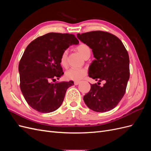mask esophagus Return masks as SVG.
Wrapping results in <instances>:
<instances>
[{
  "instance_id": "obj_1",
  "label": "esophagus",
  "mask_w": 151,
  "mask_h": 151,
  "mask_svg": "<svg viewBox=\"0 0 151 151\" xmlns=\"http://www.w3.org/2000/svg\"><path fill=\"white\" fill-rule=\"evenodd\" d=\"M80 83H81L80 81H75L74 82V84L75 85H78L79 84H80Z\"/></svg>"
}]
</instances>
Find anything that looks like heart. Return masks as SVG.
<instances>
[{"label": "heart", "instance_id": "heart-1", "mask_svg": "<svg viewBox=\"0 0 151 151\" xmlns=\"http://www.w3.org/2000/svg\"><path fill=\"white\" fill-rule=\"evenodd\" d=\"M76 49L84 58L91 55V49L86 44L81 43L77 47ZM67 50H65L61 55L60 63L62 66H65L67 64ZM86 74L87 70L85 68H71L65 72V77L67 79L77 81L83 79Z\"/></svg>", "mask_w": 151, "mask_h": 151}]
</instances>
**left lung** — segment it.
<instances>
[{
    "label": "left lung",
    "instance_id": "8db88e82",
    "mask_svg": "<svg viewBox=\"0 0 151 151\" xmlns=\"http://www.w3.org/2000/svg\"><path fill=\"white\" fill-rule=\"evenodd\" d=\"M77 36L92 49L95 58L89 67V76L98 81V84L105 81L103 86L90 84L84 103L94 111H108L117 106L125 93L130 77L129 54L122 41L108 32L94 31Z\"/></svg>",
    "mask_w": 151,
    "mask_h": 151
}]
</instances>
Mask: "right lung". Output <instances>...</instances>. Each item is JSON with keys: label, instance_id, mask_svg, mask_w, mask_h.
Instances as JSON below:
<instances>
[{"label": "right lung", "instance_id": "obj_1", "mask_svg": "<svg viewBox=\"0 0 151 151\" xmlns=\"http://www.w3.org/2000/svg\"><path fill=\"white\" fill-rule=\"evenodd\" d=\"M79 41L72 34L49 33L26 47L19 63L20 88L29 106L40 113L55 111L74 82H56L63 74L60 57Z\"/></svg>", "mask_w": 151, "mask_h": 151}]
</instances>
